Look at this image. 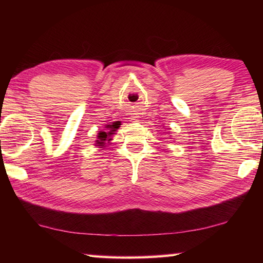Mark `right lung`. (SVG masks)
Wrapping results in <instances>:
<instances>
[{
	"mask_svg": "<svg viewBox=\"0 0 263 263\" xmlns=\"http://www.w3.org/2000/svg\"><path fill=\"white\" fill-rule=\"evenodd\" d=\"M121 125V122H115L112 124H110V125H106V128L108 130L106 131H101L99 133V140H96V144H100V145H104L105 141H109L111 140L110 137L114 135V132L117 130V128Z\"/></svg>",
	"mask_w": 263,
	"mask_h": 263,
	"instance_id": "right-lung-1",
	"label": "right lung"
}]
</instances>
